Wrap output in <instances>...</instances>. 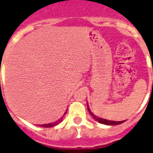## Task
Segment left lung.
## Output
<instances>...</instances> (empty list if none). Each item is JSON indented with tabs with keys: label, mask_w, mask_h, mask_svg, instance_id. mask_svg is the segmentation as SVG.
Segmentation results:
<instances>
[{
	"label": "left lung",
	"mask_w": 153,
	"mask_h": 153,
	"mask_svg": "<svg viewBox=\"0 0 153 153\" xmlns=\"http://www.w3.org/2000/svg\"><path fill=\"white\" fill-rule=\"evenodd\" d=\"M88 109V111L89 113L91 114V115L95 119L96 121H98L99 123L101 124H104V125H108V126H116V125H120V124L123 123L125 122L126 121H108V120H105V119H102L100 118V117H97L93 114V113L91 111V109H89V107L87 108Z\"/></svg>",
	"instance_id": "1"
}]
</instances>
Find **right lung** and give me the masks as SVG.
Returning <instances> with one entry per match:
<instances>
[{
  "mask_svg": "<svg viewBox=\"0 0 153 153\" xmlns=\"http://www.w3.org/2000/svg\"><path fill=\"white\" fill-rule=\"evenodd\" d=\"M67 114V112H65L64 114ZM62 117H61V119H60V120H59L58 121H55V122H54V123L45 124V125H39V126H42V127H46V128H48V127H53V126H55L56 125H58L59 123H60V122L62 121Z\"/></svg>",
  "mask_w": 153,
  "mask_h": 153,
  "instance_id": "right-lung-1",
  "label": "right lung"
}]
</instances>
